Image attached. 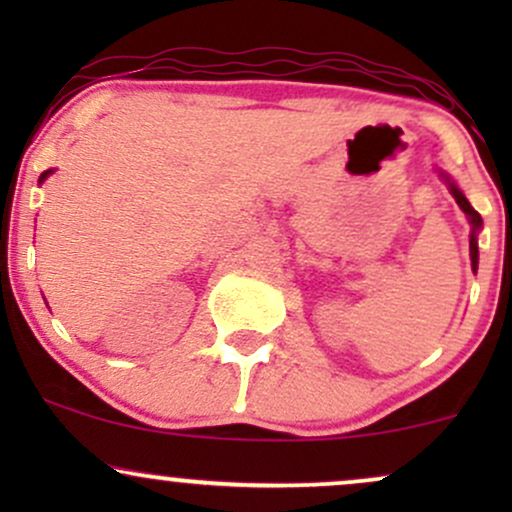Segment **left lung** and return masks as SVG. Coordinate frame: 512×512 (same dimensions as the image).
I'll return each mask as SVG.
<instances>
[{
  "instance_id": "obj_1",
  "label": "left lung",
  "mask_w": 512,
  "mask_h": 512,
  "mask_svg": "<svg viewBox=\"0 0 512 512\" xmlns=\"http://www.w3.org/2000/svg\"><path fill=\"white\" fill-rule=\"evenodd\" d=\"M438 175H440V178H443L445 185H448L450 195L455 197L457 207L464 211V216H467L469 226H472V233H469V260H472V272L477 274V269H479V231H481V226H484V221H481L479 211H474L472 204H469V199L464 197V192L460 190V187L455 185V180H452L448 173H443V170H438Z\"/></svg>"
}]
</instances>
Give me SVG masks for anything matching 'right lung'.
Masks as SVG:
<instances>
[{
    "label": "right lung",
    "mask_w": 512,
    "mask_h": 512,
    "mask_svg": "<svg viewBox=\"0 0 512 512\" xmlns=\"http://www.w3.org/2000/svg\"><path fill=\"white\" fill-rule=\"evenodd\" d=\"M50 173H52V168L50 170H45V173H40V178H38V182H45L50 178Z\"/></svg>",
    "instance_id": "add662e5"
}]
</instances>
